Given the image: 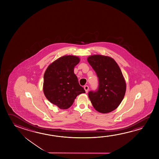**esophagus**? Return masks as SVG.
Listing matches in <instances>:
<instances>
[{"instance_id":"obj_1","label":"esophagus","mask_w":159,"mask_h":159,"mask_svg":"<svg viewBox=\"0 0 159 159\" xmlns=\"http://www.w3.org/2000/svg\"><path fill=\"white\" fill-rule=\"evenodd\" d=\"M84 90H85L86 92L87 93L88 91H89V87L88 86H87L86 85V86H85L84 87Z\"/></svg>"}]
</instances>
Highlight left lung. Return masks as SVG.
<instances>
[{
    "label": "left lung",
    "instance_id": "8db88e82",
    "mask_svg": "<svg viewBox=\"0 0 159 159\" xmlns=\"http://www.w3.org/2000/svg\"><path fill=\"white\" fill-rule=\"evenodd\" d=\"M87 61L98 80V89L89 92V98L96 110L110 112L119 106L125 94L126 86L121 70L109 57L93 55L89 57Z\"/></svg>",
    "mask_w": 159,
    "mask_h": 159
}]
</instances>
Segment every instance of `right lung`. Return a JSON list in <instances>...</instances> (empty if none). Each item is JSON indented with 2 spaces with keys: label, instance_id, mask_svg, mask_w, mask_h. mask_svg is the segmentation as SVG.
I'll use <instances>...</instances> for the list:
<instances>
[{
  "label": "right lung",
  "instance_id": "right-lung-1",
  "mask_svg": "<svg viewBox=\"0 0 159 159\" xmlns=\"http://www.w3.org/2000/svg\"><path fill=\"white\" fill-rule=\"evenodd\" d=\"M79 62L78 57L63 56L49 65L44 73V95L62 110L70 107L78 95L86 92L74 73V67Z\"/></svg>",
  "mask_w": 159,
  "mask_h": 159
}]
</instances>
